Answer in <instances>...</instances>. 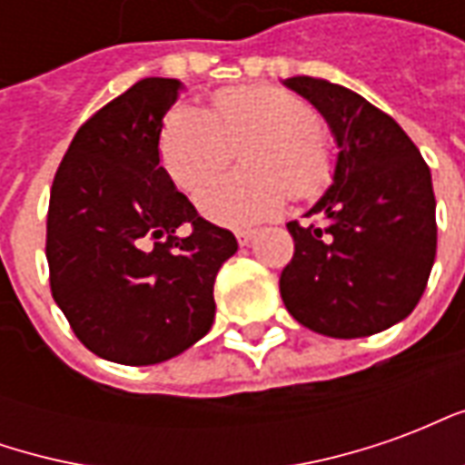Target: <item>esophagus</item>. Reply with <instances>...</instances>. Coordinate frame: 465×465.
<instances>
[{"instance_id":"34e87169","label":"esophagus","mask_w":465,"mask_h":465,"mask_svg":"<svg viewBox=\"0 0 465 465\" xmlns=\"http://www.w3.org/2000/svg\"><path fill=\"white\" fill-rule=\"evenodd\" d=\"M253 233L256 232H252V229H236V232H233V236H236L239 246H246V243L253 239Z\"/></svg>"}]
</instances>
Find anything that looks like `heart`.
Instances as JSON below:
<instances>
[{
	"label": "heart",
	"instance_id": "heart-1",
	"mask_svg": "<svg viewBox=\"0 0 465 465\" xmlns=\"http://www.w3.org/2000/svg\"><path fill=\"white\" fill-rule=\"evenodd\" d=\"M242 152L246 172L212 182L199 193L203 216L223 226L272 219L293 196L312 199L333 176L329 136L306 99L276 86L216 92L212 114L176 106L163 119L159 152L183 192H196Z\"/></svg>",
	"mask_w": 465,
	"mask_h": 465
}]
</instances>
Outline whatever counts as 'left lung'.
<instances>
[{
	"instance_id": "obj_1",
	"label": "left lung",
	"mask_w": 465,
	"mask_h": 465,
	"mask_svg": "<svg viewBox=\"0 0 465 465\" xmlns=\"http://www.w3.org/2000/svg\"><path fill=\"white\" fill-rule=\"evenodd\" d=\"M283 84L331 126L339 159L329 192L289 222L292 262L279 289L293 319L323 336L361 339L406 319L436 259L429 163L386 112L346 86L312 76Z\"/></svg>"
}]
</instances>
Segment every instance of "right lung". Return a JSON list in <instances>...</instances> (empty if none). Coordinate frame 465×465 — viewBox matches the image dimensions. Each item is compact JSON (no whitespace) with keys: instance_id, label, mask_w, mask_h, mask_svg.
Returning <instances> with one entry per match:
<instances>
[{"instance_id":"1","label":"right lung","mask_w":465,"mask_h":465,"mask_svg":"<svg viewBox=\"0 0 465 465\" xmlns=\"http://www.w3.org/2000/svg\"><path fill=\"white\" fill-rule=\"evenodd\" d=\"M179 89L149 76L89 116L49 196L52 296L86 349L126 366L172 359L209 333L216 273L239 249L159 166L163 114ZM179 225L189 237L175 236Z\"/></svg>"}]
</instances>
